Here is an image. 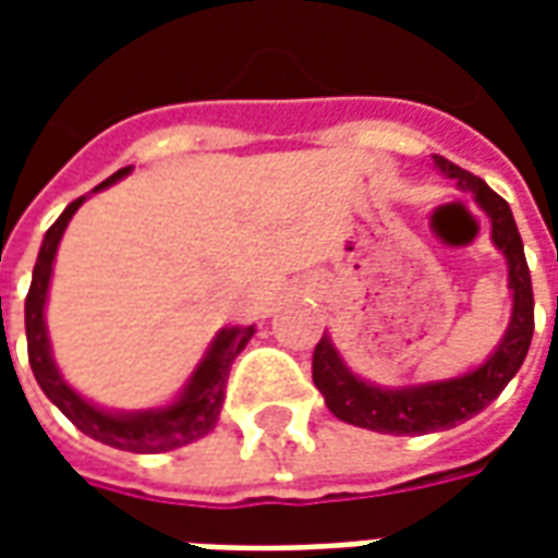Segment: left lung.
<instances>
[{
  "label": "left lung",
  "mask_w": 558,
  "mask_h": 558,
  "mask_svg": "<svg viewBox=\"0 0 558 558\" xmlns=\"http://www.w3.org/2000/svg\"><path fill=\"white\" fill-rule=\"evenodd\" d=\"M436 167L457 179V187H463L475 196L493 223V244L508 259V287L514 292L511 323L505 331L502 343L496 347L487 362L442 383H424V386L407 388H379L364 383L343 364L335 343L323 335L314 350V383L326 398V407L340 421L364 427V430L391 433V436H421L457 427L460 421H469L487 410L493 400L502 395V388L514 379L520 364L526 359L532 331H535V299H532V278H529L523 239L517 232L514 215L502 196L496 194L487 182L472 175L463 167H457L442 155H433Z\"/></svg>",
  "instance_id": "left-lung-1"
}]
</instances>
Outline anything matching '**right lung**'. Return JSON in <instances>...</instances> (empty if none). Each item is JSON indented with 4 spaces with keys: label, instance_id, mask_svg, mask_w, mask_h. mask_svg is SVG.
<instances>
[{
    "label": "right lung",
    "instance_id": "obj_1",
    "mask_svg": "<svg viewBox=\"0 0 558 558\" xmlns=\"http://www.w3.org/2000/svg\"><path fill=\"white\" fill-rule=\"evenodd\" d=\"M131 167L113 172L107 182H101L95 191H101L107 184L119 182ZM86 196L74 199L71 206L59 215L53 227L44 235L38 263L32 271V287L26 295V343H29V364L32 374L38 379V386L47 398L53 400L68 418L74 421V427L83 430L92 439L104 445H113L119 451H134V454H158V451H172L187 442L203 439L206 433L215 430L218 424L220 407L227 398V379L235 355L247 347V340L254 338V326L223 328L218 338L211 340V347L203 355V362L187 379L182 398L163 407V410L146 412H107L92 407L89 400H83L68 386L62 374L56 371L53 355H50V340H47V326H44V304H47V287L53 275L56 247L62 242L68 220L74 218V211L83 206Z\"/></svg>",
    "mask_w": 558,
    "mask_h": 558
}]
</instances>
